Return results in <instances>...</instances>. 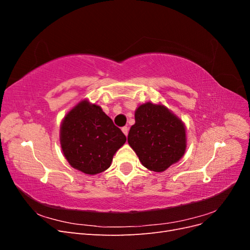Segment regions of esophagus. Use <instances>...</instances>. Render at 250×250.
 Here are the masks:
<instances>
[{
	"label": "esophagus",
	"instance_id": "esophagus-1",
	"mask_svg": "<svg viewBox=\"0 0 250 250\" xmlns=\"http://www.w3.org/2000/svg\"><path fill=\"white\" fill-rule=\"evenodd\" d=\"M122 131L124 132V134L127 137V135H128V131H129V128H128L127 126H124V127L122 128Z\"/></svg>",
	"mask_w": 250,
	"mask_h": 250
}]
</instances>
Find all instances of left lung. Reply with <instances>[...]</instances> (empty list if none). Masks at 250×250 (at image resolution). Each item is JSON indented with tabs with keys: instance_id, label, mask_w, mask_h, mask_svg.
Returning a JSON list of instances; mask_svg holds the SVG:
<instances>
[{
	"instance_id": "1",
	"label": "left lung",
	"mask_w": 250,
	"mask_h": 250,
	"mask_svg": "<svg viewBox=\"0 0 250 250\" xmlns=\"http://www.w3.org/2000/svg\"><path fill=\"white\" fill-rule=\"evenodd\" d=\"M135 124L128 133V144L144 167L163 172L184 155L187 142L181 121L164 105L143 104L135 110Z\"/></svg>"
}]
</instances>
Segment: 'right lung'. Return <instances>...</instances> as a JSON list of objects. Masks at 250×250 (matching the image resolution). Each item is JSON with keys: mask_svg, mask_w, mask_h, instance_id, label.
Masks as SVG:
<instances>
[{"mask_svg": "<svg viewBox=\"0 0 250 250\" xmlns=\"http://www.w3.org/2000/svg\"><path fill=\"white\" fill-rule=\"evenodd\" d=\"M125 134L100 106L82 101L62 121L60 144L73 168L94 175L110 167Z\"/></svg>", "mask_w": 250, "mask_h": 250, "instance_id": "add662e5", "label": "right lung"}]
</instances>
